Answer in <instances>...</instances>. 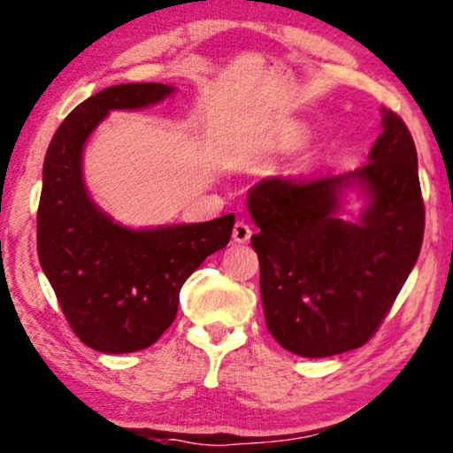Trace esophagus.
Instances as JSON below:
<instances>
[{"mask_svg": "<svg viewBox=\"0 0 453 453\" xmlns=\"http://www.w3.org/2000/svg\"><path fill=\"white\" fill-rule=\"evenodd\" d=\"M250 235H252V229L246 221H235L234 232H232L234 242H238V244H246V242H250Z\"/></svg>", "mask_w": 453, "mask_h": 453, "instance_id": "34e87169", "label": "esophagus"}]
</instances>
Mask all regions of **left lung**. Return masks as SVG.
Listing matches in <instances>:
<instances>
[{"label": "left lung", "mask_w": 453, "mask_h": 453, "mask_svg": "<svg viewBox=\"0 0 453 453\" xmlns=\"http://www.w3.org/2000/svg\"><path fill=\"white\" fill-rule=\"evenodd\" d=\"M369 162L339 176H273L254 184L248 211L269 333L288 351L330 357L365 345L415 266L425 232L417 148L384 108ZM359 186V222L338 218L340 193Z\"/></svg>", "instance_id": "8db88e82"}]
</instances>
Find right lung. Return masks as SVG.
I'll return each instance as SVG.
<instances>
[{
	"mask_svg": "<svg viewBox=\"0 0 453 453\" xmlns=\"http://www.w3.org/2000/svg\"><path fill=\"white\" fill-rule=\"evenodd\" d=\"M172 92L165 84L106 88L67 114L44 156L38 260L69 326L94 351L117 355L154 345L174 322L184 281L232 238L234 213L203 224L129 229L86 193L81 151L100 120Z\"/></svg>",
	"mask_w": 453,
	"mask_h": 453,
	"instance_id": "add662e5",
	"label": "right lung"
}]
</instances>
